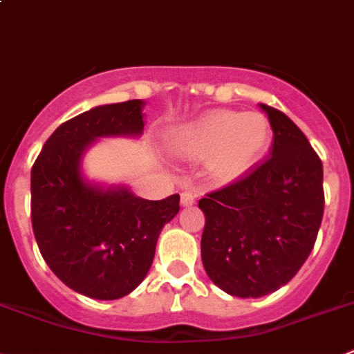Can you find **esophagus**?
Masks as SVG:
<instances>
[{"mask_svg":"<svg viewBox=\"0 0 354 354\" xmlns=\"http://www.w3.org/2000/svg\"><path fill=\"white\" fill-rule=\"evenodd\" d=\"M194 200H196V193H194L193 189H186V191H183V194H180V205L189 207V205H193Z\"/></svg>","mask_w":354,"mask_h":354,"instance_id":"esophagus-1","label":"esophagus"}]
</instances>
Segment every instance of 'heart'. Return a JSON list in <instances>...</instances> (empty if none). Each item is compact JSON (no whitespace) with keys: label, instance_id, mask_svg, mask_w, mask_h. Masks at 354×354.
Wrapping results in <instances>:
<instances>
[{"label":"heart","instance_id":"heart-1","mask_svg":"<svg viewBox=\"0 0 354 354\" xmlns=\"http://www.w3.org/2000/svg\"><path fill=\"white\" fill-rule=\"evenodd\" d=\"M270 140V122L263 113L210 110L177 131L174 149L187 160H205L217 183H233L261 161Z\"/></svg>","mask_w":354,"mask_h":354}]
</instances>
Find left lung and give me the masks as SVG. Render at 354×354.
Listing matches in <instances>:
<instances>
[{
	"mask_svg": "<svg viewBox=\"0 0 354 354\" xmlns=\"http://www.w3.org/2000/svg\"><path fill=\"white\" fill-rule=\"evenodd\" d=\"M270 158L198 202L205 214L202 261L217 288L258 298L288 284L316 242L323 219V163L300 128L261 103Z\"/></svg>",
	"mask_w": 354,
	"mask_h": 354,
	"instance_id": "left-lung-1",
	"label": "left lung"
}]
</instances>
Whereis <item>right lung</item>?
Wrapping results in <instances>:
<instances>
[{"label": "right lung", "mask_w": 354, "mask_h": 354, "mask_svg": "<svg viewBox=\"0 0 354 354\" xmlns=\"http://www.w3.org/2000/svg\"><path fill=\"white\" fill-rule=\"evenodd\" d=\"M144 102L95 106L63 122L31 168V223L45 263L80 295L115 300L147 275L161 230L179 212V194L144 200L128 187L82 177L86 149L100 137H138Z\"/></svg>", "instance_id": "add662e5"}]
</instances>
